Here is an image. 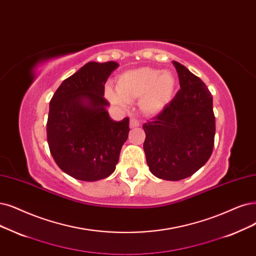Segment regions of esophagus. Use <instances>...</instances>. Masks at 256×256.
Returning a JSON list of instances; mask_svg holds the SVG:
<instances>
[{
    "label": "esophagus",
    "mask_w": 256,
    "mask_h": 256,
    "mask_svg": "<svg viewBox=\"0 0 256 256\" xmlns=\"http://www.w3.org/2000/svg\"><path fill=\"white\" fill-rule=\"evenodd\" d=\"M130 126L132 128H138V126H139V121H138L137 119H132V120H130Z\"/></svg>",
    "instance_id": "34e87169"
}]
</instances>
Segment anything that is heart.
Instances as JSON below:
<instances>
[{
	"label": "heart",
	"mask_w": 256,
	"mask_h": 256,
	"mask_svg": "<svg viewBox=\"0 0 256 256\" xmlns=\"http://www.w3.org/2000/svg\"><path fill=\"white\" fill-rule=\"evenodd\" d=\"M175 85L176 80L171 72L141 68L118 76V94L110 86L106 88V94L110 101L119 106H126L128 102L141 98V110L146 115H157L171 101Z\"/></svg>",
	"instance_id": "obj_1"
}]
</instances>
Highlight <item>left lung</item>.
<instances>
[{"label":"left lung","mask_w":256,"mask_h":256,"mask_svg":"<svg viewBox=\"0 0 256 256\" xmlns=\"http://www.w3.org/2000/svg\"><path fill=\"white\" fill-rule=\"evenodd\" d=\"M173 64L180 90L142 128L150 171L160 179L177 182L192 176L211 157L215 116L212 94L206 84L182 64Z\"/></svg>","instance_id":"left-lung-1"}]
</instances>
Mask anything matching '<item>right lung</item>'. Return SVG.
I'll use <instances>...</instances> for the list:
<instances>
[{
	"label": "right lung",
	"mask_w": 256,
	"mask_h": 256,
	"mask_svg": "<svg viewBox=\"0 0 256 256\" xmlns=\"http://www.w3.org/2000/svg\"><path fill=\"white\" fill-rule=\"evenodd\" d=\"M118 63L88 62L56 90L50 102L47 142L62 171L82 182L114 173L130 132V119L108 116L104 84Z\"/></svg>",
	"instance_id": "add662e5"
}]
</instances>
